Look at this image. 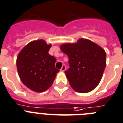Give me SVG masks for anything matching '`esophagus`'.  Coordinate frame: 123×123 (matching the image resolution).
I'll list each match as a JSON object with an SVG mask.
<instances>
[{"label":"esophagus","mask_w":123,"mask_h":123,"mask_svg":"<svg viewBox=\"0 0 123 123\" xmlns=\"http://www.w3.org/2000/svg\"><path fill=\"white\" fill-rule=\"evenodd\" d=\"M66 65L64 64L62 66L61 69V72H64L65 70H66Z\"/></svg>","instance_id":"esophagus-1"}]
</instances>
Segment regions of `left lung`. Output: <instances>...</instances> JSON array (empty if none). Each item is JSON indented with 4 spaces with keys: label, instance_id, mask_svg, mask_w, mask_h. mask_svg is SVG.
I'll return each instance as SVG.
<instances>
[{
    "label": "left lung",
    "instance_id": "8db88e82",
    "mask_svg": "<svg viewBox=\"0 0 123 123\" xmlns=\"http://www.w3.org/2000/svg\"><path fill=\"white\" fill-rule=\"evenodd\" d=\"M61 49L69 57V68L65 71L70 86L77 92L88 93L98 85L106 67V53L87 39L66 43Z\"/></svg>",
    "mask_w": 123,
    "mask_h": 123
}]
</instances>
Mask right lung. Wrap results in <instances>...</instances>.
Returning <instances> with one entry per match:
<instances>
[{
    "label": "right lung",
    "mask_w": 123,
    "mask_h": 123,
    "mask_svg": "<svg viewBox=\"0 0 123 123\" xmlns=\"http://www.w3.org/2000/svg\"><path fill=\"white\" fill-rule=\"evenodd\" d=\"M51 44L43 39L31 41L23 48L17 58L20 79L25 86L36 92H43L51 87L57 73L55 58L48 53Z\"/></svg>",
    "instance_id": "right-lung-1"
}]
</instances>
